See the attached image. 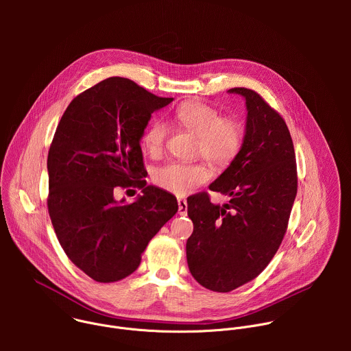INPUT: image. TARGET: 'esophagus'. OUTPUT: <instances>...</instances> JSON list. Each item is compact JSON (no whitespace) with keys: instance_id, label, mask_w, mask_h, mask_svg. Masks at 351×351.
I'll return each instance as SVG.
<instances>
[{"instance_id":"obj_1","label":"esophagus","mask_w":351,"mask_h":351,"mask_svg":"<svg viewBox=\"0 0 351 351\" xmlns=\"http://www.w3.org/2000/svg\"><path fill=\"white\" fill-rule=\"evenodd\" d=\"M178 206H179V215H186L187 214V202L186 198H178Z\"/></svg>"}]
</instances>
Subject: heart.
Here are the masks:
<instances>
[{
  "mask_svg": "<svg viewBox=\"0 0 351 351\" xmlns=\"http://www.w3.org/2000/svg\"><path fill=\"white\" fill-rule=\"evenodd\" d=\"M172 119L197 136L195 154L203 156L217 168H225L237 157L243 144V128L233 118L203 103H186L179 106ZM168 125L154 121L143 134L141 144L149 157H160L164 153L168 137ZM211 172L204 161L180 162L171 161L156 169L154 183L165 191L183 195L194 187L206 183Z\"/></svg>",
  "mask_w": 351,
  "mask_h": 351,
  "instance_id": "obj_1",
  "label": "heart"
}]
</instances>
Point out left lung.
I'll return each mask as SVG.
<instances>
[{"label": "left lung", "instance_id": "left-lung-1", "mask_svg": "<svg viewBox=\"0 0 351 351\" xmlns=\"http://www.w3.org/2000/svg\"><path fill=\"white\" fill-rule=\"evenodd\" d=\"M245 98L243 145L228 169L210 184L228 204L203 191L187 198L193 233L186 243L190 274L206 289L228 293L256 279L271 263L287 230L297 194L293 140L285 119L254 90Z\"/></svg>", "mask_w": 351, "mask_h": 351}]
</instances>
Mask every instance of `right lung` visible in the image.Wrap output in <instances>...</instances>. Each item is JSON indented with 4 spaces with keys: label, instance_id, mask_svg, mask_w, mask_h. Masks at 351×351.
I'll list each match as a JSON object with an SVG mask.
<instances>
[{
    "label": "right lung",
    "instance_id": "1",
    "mask_svg": "<svg viewBox=\"0 0 351 351\" xmlns=\"http://www.w3.org/2000/svg\"><path fill=\"white\" fill-rule=\"evenodd\" d=\"M173 98L125 77H108L76 95L49 145L47 207L68 258L95 282L133 274L148 241L178 213L176 198L147 186L140 138L152 114ZM137 186L134 204H117Z\"/></svg>",
    "mask_w": 351,
    "mask_h": 351
}]
</instances>
